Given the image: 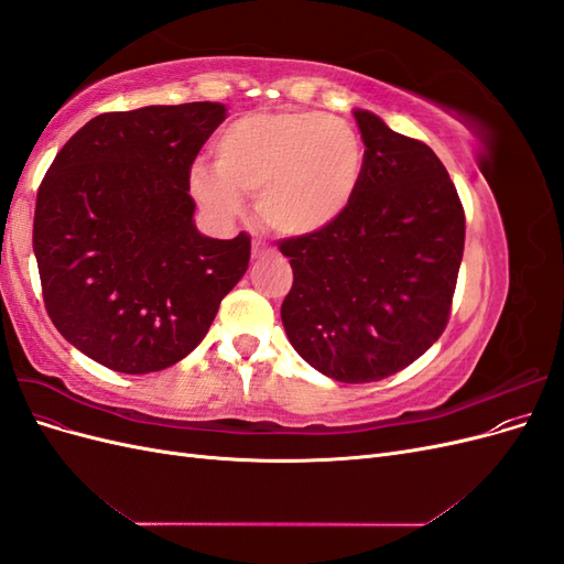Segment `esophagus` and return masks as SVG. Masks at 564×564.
<instances>
[{
  "mask_svg": "<svg viewBox=\"0 0 564 564\" xmlns=\"http://www.w3.org/2000/svg\"><path fill=\"white\" fill-rule=\"evenodd\" d=\"M268 253H270V247H268L265 242L256 240V242L251 245V256H253V259H261V256H268Z\"/></svg>",
  "mask_w": 564,
  "mask_h": 564,
  "instance_id": "34e87169",
  "label": "esophagus"
}]
</instances>
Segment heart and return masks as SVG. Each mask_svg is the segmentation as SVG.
<instances>
[{
	"label": "heart",
	"mask_w": 564,
	"mask_h": 564,
	"mask_svg": "<svg viewBox=\"0 0 564 564\" xmlns=\"http://www.w3.org/2000/svg\"><path fill=\"white\" fill-rule=\"evenodd\" d=\"M214 166L195 162L191 191L218 218L242 212L282 237L332 228L355 202L365 176V145L346 119L313 110L251 112L235 119L212 145Z\"/></svg>",
	"instance_id": "obj_1"
}]
</instances>
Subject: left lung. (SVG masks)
I'll return each instance as SVG.
<instances>
[{"label": "left lung", "mask_w": 564, "mask_h": 564, "mask_svg": "<svg viewBox=\"0 0 564 564\" xmlns=\"http://www.w3.org/2000/svg\"><path fill=\"white\" fill-rule=\"evenodd\" d=\"M352 115L367 148L360 191L332 228L280 242L294 270L282 324L324 377L369 383L412 365L445 332L466 216L429 145L369 110Z\"/></svg>", "instance_id": "left-lung-1"}]
</instances>
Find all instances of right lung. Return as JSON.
I'll list each match as a JSON object with an SVG mask.
<instances>
[{"label":"right lung","mask_w":564,"mask_h":564,"mask_svg":"<svg viewBox=\"0 0 564 564\" xmlns=\"http://www.w3.org/2000/svg\"><path fill=\"white\" fill-rule=\"evenodd\" d=\"M226 115L212 100L98 115L48 166L32 228L46 313L98 365H176L247 272L251 237L214 240L193 218L191 166Z\"/></svg>","instance_id":"obj_1"}]
</instances>
